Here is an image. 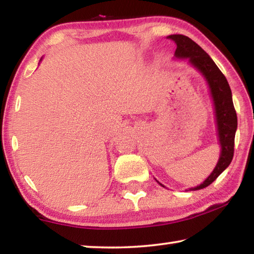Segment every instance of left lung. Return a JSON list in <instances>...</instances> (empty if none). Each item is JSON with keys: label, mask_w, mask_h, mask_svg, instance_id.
Here are the masks:
<instances>
[{"label": "left lung", "mask_w": 254, "mask_h": 254, "mask_svg": "<svg viewBox=\"0 0 254 254\" xmlns=\"http://www.w3.org/2000/svg\"><path fill=\"white\" fill-rule=\"evenodd\" d=\"M168 38L177 45L175 51L176 57L182 59L188 58L189 63L203 74L209 86L210 95L214 102L218 140L221 144V156L216 167L207 179H205V182L199 186L189 189V190H197L212 184L231 163L234 154V139L238 127V118L232 101L230 85L213 59L190 38L183 34H171Z\"/></svg>", "instance_id": "left-lung-1"}]
</instances>
